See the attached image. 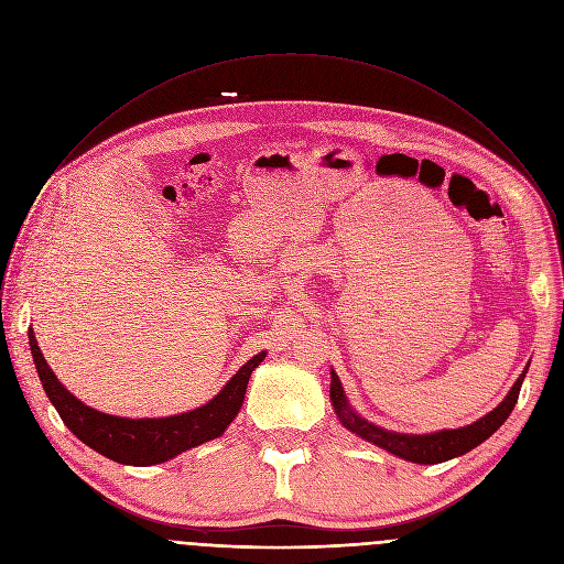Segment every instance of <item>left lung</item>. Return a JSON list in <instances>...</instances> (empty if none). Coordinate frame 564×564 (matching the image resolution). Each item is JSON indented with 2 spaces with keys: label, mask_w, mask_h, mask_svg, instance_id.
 Instances as JSON below:
<instances>
[{
  "label": "left lung",
  "mask_w": 564,
  "mask_h": 564,
  "mask_svg": "<svg viewBox=\"0 0 564 564\" xmlns=\"http://www.w3.org/2000/svg\"><path fill=\"white\" fill-rule=\"evenodd\" d=\"M527 372V368H524ZM524 372L518 377V381L513 383V388L509 390L507 399L498 409H494L489 415H485L481 420L473 422L470 426L457 429V431H442V433H431V435H404V433H392V431H383L370 422H366L364 417H359L350 406L348 399L344 394L341 381L339 377L333 372V381H330V399L335 413L339 417V422L355 435L372 442L379 448H386L388 453L409 459L415 464H440L446 459H453L457 455L468 453L470 448L479 446L485 440H489L511 415L518 394H520V386L524 381Z\"/></svg>",
  "instance_id": "8db88e82"
}]
</instances>
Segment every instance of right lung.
Instances as JSON below:
<instances>
[{
	"instance_id": "right-lung-1",
	"label": "right lung",
	"mask_w": 564,
	"mask_h": 564,
	"mask_svg": "<svg viewBox=\"0 0 564 564\" xmlns=\"http://www.w3.org/2000/svg\"><path fill=\"white\" fill-rule=\"evenodd\" d=\"M29 344L40 381L68 431L100 455L131 466L167 462L187 448L220 437L243 404L252 370L265 359V352L252 357L209 404L196 411L163 420H124L94 411L75 399L48 368L33 330H29Z\"/></svg>"
}]
</instances>
